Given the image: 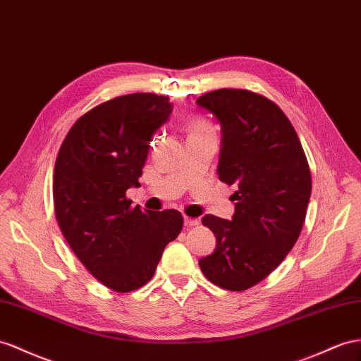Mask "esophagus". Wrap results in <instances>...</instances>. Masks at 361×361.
Wrapping results in <instances>:
<instances>
[{"instance_id":"1","label":"esophagus","mask_w":361,"mask_h":361,"mask_svg":"<svg viewBox=\"0 0 361 361\" xmlns=\"http://www.w3.org/2000/svg\"><path fill=\"white\" fill-rule=\"evenodd\" d=\"M198 224H200L198 219L184 216V226H186V227H195V226H198Z\"/></svg>"}]
</instances>
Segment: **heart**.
Here are the masks:
<instances>
[{
  "label": "heart",
  "instance_id": "b5f03b06",
  "mask_svg": "<svg viewBox=\"0 0 361 361\" xmlns=\"http://www.w3.org/2000/svg\"><path fill=\"white\" fill-rule=\"evenodd\" d=\"M188 131H189V135H198V134H204V133L212 131V126L209 122H206L204 118L195 117L188 123Z\"/></svg>",
  "mask_w": 361,
  "mask_h": 361
}]
</instances>
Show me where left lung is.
Here are the masks:
<instances>
[{"label": "left lung", "instance_id": "1", "mask_svg": "<svg viewBox=\"0 0 361 361\" xmlns=\"http://www.w3.org/2000/svg\"><path fill=\"white\" fill-rule=\"evenodd\" d=\"M219 120V180L235 186L232 221L206 215L215 252L200 269L221 288L244 291L277 269L302 232L311 197V172L295 129L274 102L236 88L197 99Z\"/></svg>", "mask_w": 361, "mask_h": 361}]
</instances>
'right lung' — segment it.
Masks as SVG:
<instances>
[{"instance_id": "obj_1", "label": "right lung", "mask_w": 361, "mask_h": 361, "mask_svg": "<svg viewBox=\"0 0 361 361\" xmlns=\"http://www.w3.org/2000/svg\"><path fill=\"white\" fill-rule=\"evenodd\" d=\"M172 111L168 96L133 92L80 116L54 164L53 202L61 232L85 269L116 293L152 279L164 247L183 228L178 210L133 207L126 198Z\"/></svg>"}]
</instances>
